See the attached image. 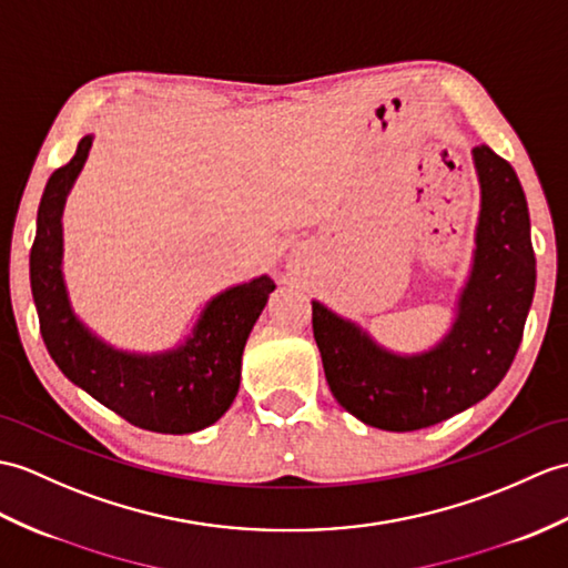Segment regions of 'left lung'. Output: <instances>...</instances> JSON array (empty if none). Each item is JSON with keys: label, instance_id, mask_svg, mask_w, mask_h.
Wrapping results in <instances>:
<instances>
[{"label": "left lung", "instance_id": "left-lung-1", "mask_svg": "<svg viewBox=\"0 0 568 568\" xmlns=\"http://www.w3.org/2000/svg\"><path fill=\"white\" fill-rule=\"evenodd\" d=\"M479 217L471 263L447 334L428 351L397 353L361 324L312 300V328L336 402L379 430H418L481 402L516 358L535 295L530 213L518 174L479 144L471 150Z\"/></svg>", "mask_w": 568, "mask_h": 568}]
</instances>
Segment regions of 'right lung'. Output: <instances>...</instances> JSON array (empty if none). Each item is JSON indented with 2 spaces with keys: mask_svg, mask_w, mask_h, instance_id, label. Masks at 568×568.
<instances>
[{
  "mask_svg": "<svg viewBox=\"0 0 568 568\" xmlns=\"http://www.w3.org/2000/svg\"><path fill=\"white\" fill-rule=\"evenodd\" d=\"M94 135L52 171L38 205L31 248V290L50 358L62 375L128 424L154 433H195L232 406L240 392L242 353L275 283L258 275L210 297L191 334L160 353L111 346L79 320L62 275V213Z\"/></svg>",
  "mask_w": 568,
  "mask_h": 568,
  "instance_id": "right-lung-1",
  "label": "right lung"
}]
</instances>
